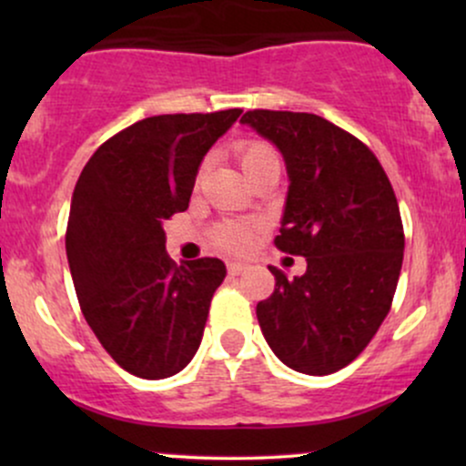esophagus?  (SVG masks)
I'll use <instances>...</instances> for the list:
<instances>
[{"instance_id":"1","label":"esophagus","mask_w":466,"mask_h":466,"mask_svg":"<svg viewBox=\"0 0 466 466\" xmlns=\"http://www.w3.org/2000/svg\"><path fill=\"white\" fill-rule=\"evenodd\" d=\"M245 269H248V265H245V263H228V271L232 276H240Z\"/></svg>"}]
</instances>
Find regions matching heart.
Here are the masks:
<instances>
[{
  "mask_svg": "<svg viewBox=\"0 0 466 466\" xmlns=\"http://www.w3.org/2000/svg\"><path fill=\"white\" fill-rule=\"evenodd\" d=\"M234 153H237L238 162L243 166L248 177L249 175H254L256 170L263 168V166L278 162L276 148L265 140H251V137L249 140H240L234 144ZM203 173H206V164H201L199 170H197V179H201ZM254 237H256V226H251V223H243V221L221 223V226L215 229V243L218 248L228 251L249 249V245L254 243Z\"/></svg>",
  "mask_w": 466,
  "mask_h": 466,
  "instance_id": "1",
  "label": "heart"
}]
</instances>
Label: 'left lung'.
I'll return each mask as SVG.
<instances>
[{
    "mask_svg": "<svg viewBox=\"0 0 466 466\" xmlns=\"http://www.w3.org/2000/svg\"><path fill=\"white\" fill-rule=\"evenodd\" d=\"M280 148L289 192L276 248L307 258L304 276L276 267L256 304L267 344L285 366L330 374L349 366L392 307L405 234L397 195L374 153L315 114L254 109L240 117Z\"/></svg>",
    "mask_w": 466,
    "mask_h": 466,
    "instance_id": "8db88e82",
    "label": "left lung"
}]
</instances>
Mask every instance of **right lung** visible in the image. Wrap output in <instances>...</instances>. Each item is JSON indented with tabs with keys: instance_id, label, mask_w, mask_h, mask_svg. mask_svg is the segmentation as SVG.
Listing matches in <instances>:
<instances>
[{
	"instance_id": "1",
	"label": "right lung",
	"mask_w": 466,
	"mask_h": 466,
	"mask_svg": "<svg viewBox=\"0 0 466 466\" xmlns=\"http://www.w3.org/2000/svg\"><path fill=\"white\" fill-rule=\"evenodd\" d=\"M240 114L144 117L100 144L76 181L66 249L80 311L111 360L136 377H173L201 344L226 265H177L162 226L188 208L203 155Z\"/></svg>"
}]
</instances>
